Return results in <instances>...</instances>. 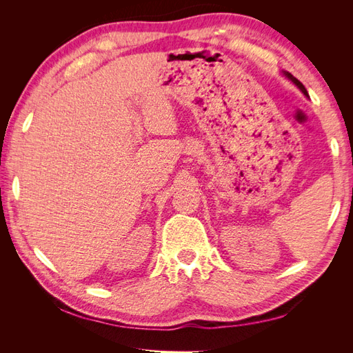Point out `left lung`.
Returning <instances> with one entry per match:
<instances>
[{
	"mask_svg": "<svg viewBox=\"0 0 353 353\" xmlns=\"http://www.w3.org/2000/svg\"><path fill=\"white\" fill-rule=\"evenodd\" d=\"M285 77H287L288 79H290V81H293V82H294V83L297 85V87H299V88H301V91H302V92H303L305 95H307V91H306V88L303 87V83H302L301 81H299V79H296V78L293 77V74H292V73H288V72H285Z\"/></svg>",
	"mask_w": 353,
	"mask_h": 353,
	"instance_id": "1",
	"label": "left lung"
}]
</instances>
